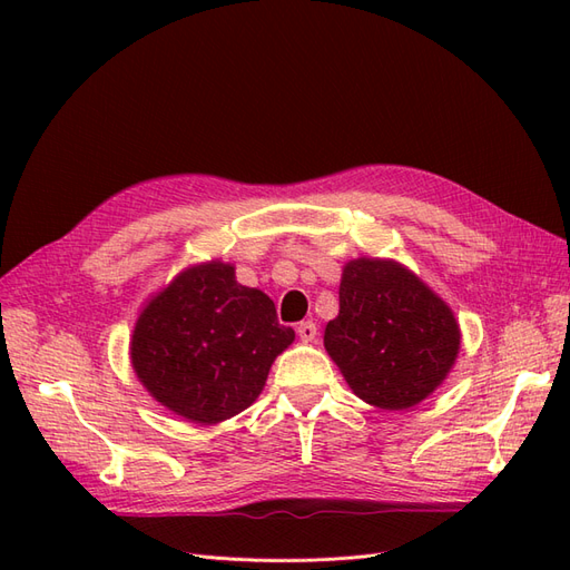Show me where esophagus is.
I'll use <instances>...</instances> for the list:
<instances>
[{
	"label": "esophagus",
	"mask_w": 570,
	"mask_h": 570,
	"mask_svg": "<svg viewBox=\"0 0 570 570\" xmlns=\"http://www.w3.org/2000/svg\"><path fill=\"white\" fill-rule=\"evenodd\" d=\"M297 335L302 337V342H314L316 335H318V327L314 321H302L297 325Z\"/></svg>",
	"instance_id": "1"
}]
</instances>
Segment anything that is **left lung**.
Segmentation results:
<instances>
[{"label":"left lung","mask_w":570,"mask_h":570,"mask_svg":"<svg viewBox=\"0 0 570 570\" xmlns=\"http://www.w3.org/2000/svg\"><path fill=\"white\" fill-rule=\"evenodd\" d=\"M323 342L356 396L400 411L444 381L461 333L450 306L416 275L394 262L356 258L344 266L340 314Z\"/></svg>","instance_id":"obj_1"}]
</instances>
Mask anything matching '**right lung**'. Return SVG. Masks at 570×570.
I'll return each mask as SVG.
<instances>
[{
    "mask_svg": "<svg viewBox=\"0 0 570 570\" xmlns=\"http://www.w3.org/2000/svg\"><path fill=\"white\" fill-rule=\"evenodd\" d=\"M295 331L271 297L220 262L187 268L137 318L130 358L142 385L178 416L212 425L245 411Z\"/></svg>",
    "mask_w": 570,
    "mask_h": 570,
    "instance_id": "obj_1",
    "label": "right lung"
}]
</instances>
